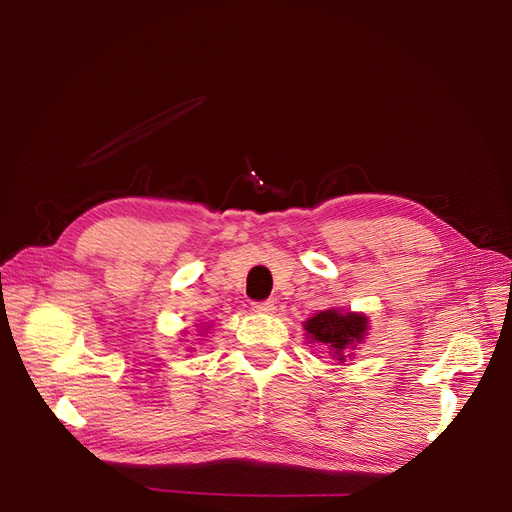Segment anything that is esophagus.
Returning a JSON list of instances; mask_svg holds the SVG:
<instances>
[{
	"mask_svg": "<svg viewBox=\"0 0 512 512\" xmlns=\"http://www.w3.org/2000/svg\"><path fill=\"white\" fill-rule=\"evenodd\" d=\"M254 312H258V314H273L275 312V303L273 301L254 303Z\"/></svg>",
	"mask_w": 512,
	"mask_h": 512,
	"instance_id": "obj_1",
	"label": "esophagus"
}]
</instances>
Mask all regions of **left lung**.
Instances as JSON below:
<instances>
[{
  "label": "left lung",
  "instance_id": "left-lung-1",
  "mask_svg": "<svg viewBox=\"0 0 512 512\" xmlns=\"http://www.w3.org/2000/svg\"><path fill=\"white\" fill-rule=\"evenodd\" d=\"M305 337L309 344H320L329 350L331 359L346 365L352 352L359 348L369 331V318L363 312H346V309L331 307L314 314L303 322Z\"/></svg>",
  "mask_w": 512,
  "mask_h": 512
}]
</instances>
